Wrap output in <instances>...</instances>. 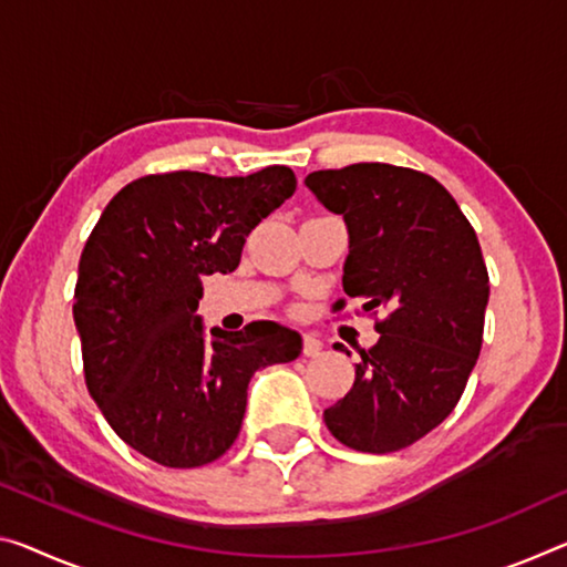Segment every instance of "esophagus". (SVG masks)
<instances>
[{"instance_id":"obj_1","label":"esophagus","mask_w":567,"mask_h":567,"mask_svg":"<svg viewBox=\"0 0 567 567\" xmlns=\"http://www.w3.org/2000/svg\"><path fill=\"white\" fill-rule=\"evenodd\" d=\"M321 344L317 337H311V334H303V342H301V354L303 357H319L321 354Z\"/></svg>"}]
</instances>
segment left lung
<instances>
[{"mask_svg": "<svg viewBox=\"0 0 567 567\" xmlns=\"http://www.w3.org/2000/svg\"><path fill=\"white\" fill-rule=\"evenodd\" d=\"M307 187L350 230L344 293L362 299L364 313L385 311L374 319L378 344L360 352L354 385L324 423L344 446L390 454L441 425L464 395L489 301L482 248L431 174L362 162L311 172Z\"/></svg>", "mask_w": 567, "mask_h": 567, "instance_id": "left-lung-1", "label": "left lung"}]
</instances>
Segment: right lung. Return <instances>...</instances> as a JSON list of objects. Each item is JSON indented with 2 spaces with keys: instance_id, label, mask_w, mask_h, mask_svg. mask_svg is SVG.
Listing matches in <instances>:
<instances>
[{
  "instance_id": "add662e5",
  "label": "right lung",
  "mask_w": 567,
  "mask_h": 567,
  "mask_svg": "<svg viewBox=\"0 0 567 567\" xmlns=\"http://www.w3.org/2000/svg\"><path fill=\"white\" fill-rule=\"evenodd\" d=\"M296 193L289 167L248 177L146 174L95 223L73 319L89 393L121 441L169 468L220 458L238 439L254 372L291 362L301 337L274 321L203 334V278L240 264L246 235Z\"/></svg>"
}]
</instances>
